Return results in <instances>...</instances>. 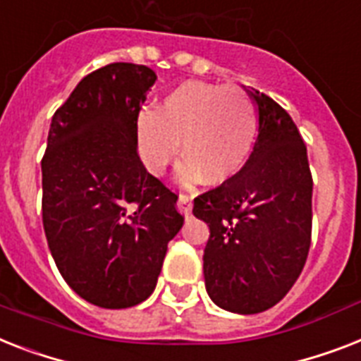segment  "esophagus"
Here are the masks:
<instances>
[{
    "instance_id": "esophagus-1",
    "label": "esophagus",
    "mask_w": 361,
    "mask_h": 361,
    "mask_svg": "<svg viewBox=\"0 0 361 361\" xmlns=\"http://www.w3.org/2000/svg\"><path fill=\"white\" fill-rule=\"evenodd\" d=\"M178 209L185 216H189L190 209H192V198L189 195H180V198H178Z\"/></svg>"
}]
</instances>
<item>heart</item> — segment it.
<instances>
[{
  "mask_svg": "<svg viewBox=\"0 0 361 361\" xmlns=\"http://www.w3.org/2000/svg\"><path fill=\"white\" fill-rule=\"evenodd\" d=\"M257 135L256 107L237 87L206 81H185L172 89L137 120L140 159L161 174L180 152L185 159L178 180L183 185L204 176L209 185H221L241 172Z\"/></svg>",
  "mask_w": 361,
  "mask_h": 361,
  "instance_id": "obj_1",
  "label": "heart"
}]
</instances>
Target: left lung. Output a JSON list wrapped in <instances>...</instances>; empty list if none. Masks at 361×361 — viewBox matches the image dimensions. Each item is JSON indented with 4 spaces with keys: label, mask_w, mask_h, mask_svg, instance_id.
<instances>
[{
    "label": "left lung",
    "mask_w": 361,
    "mask_h": 361,
    "mask_svg": "<svg viewBox=\"0 0 361 361\" xmlns=\"http://www.w3.org/2000/svg\"><path fill=\"white\" fill-rule=\"evenodd\" d=\"M257 107V139L241 172L195 198L207 222V295L222 310L265 312L297 282L312 243L313 180L297 126L283 107L247 89Z\"/></svg>",
    "instance_id": "8db88e82"
}]
</instances>
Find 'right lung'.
I'll list each match as a JSON object with an SVG mask.
<instances>
[{
  "label": "right lung",
  "mask_w": 361,
  "mask_h": 361,
  "mask_svg": "<svg viewBox=\"0 0 361 361\" xmlns=\"http://www.w3.org/2000/svg\"><path fill=\"white\" fill-rule=\"evenodd\" d=\"M155 72L111 63L85 75L57 111L42 157V222L61 276L87 302L140 304L183 226L178 196L146 171L137 118Z\"/></svg>",
  "instance_id": "right-lung-1"
}]
</instances>
